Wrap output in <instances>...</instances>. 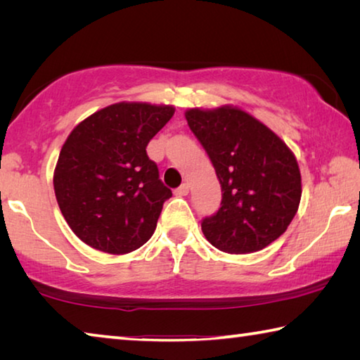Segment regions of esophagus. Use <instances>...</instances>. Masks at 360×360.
<instances>
[{
  "label": "esophagus",
  "instance_id": "esophagus-1",
  "mask_svg": "<svg viewBox=\"0 0 360 360\" xmlns=\"http://www.w3.org/2000/svg\"><path fill=\"white\" fill-rule=\"evenodd\" d=\"M187 193H188V184H187V182H184V184H182L181 187H178V188H176V191H174L176 197H186Z\"/></svg>",
  "mask_w": 360,
  "mask_h": 360
}]
</instances>
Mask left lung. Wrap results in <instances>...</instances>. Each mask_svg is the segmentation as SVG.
<instances>
[{
    "mask_svg": "<svg viewBox=\"0 0 360 360\" xmlns=\"http://www.w3.org/2000/svg\"><path fill=\"white\" fill-rule=\"evenodd\" d=\"M186 119L208 152L224 192L221 208L202 222L206 240L229 254L257 252L278 240L302 198L294 152L238 106L191 108Z\"/></svg>",
    "mask_w": 360,
    "mask_h": 360,
    "instance_id": "obj_1",
    "label": "left lung"
}]
</instances>
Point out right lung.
I'll use <instances>...</instances> for the list:
<instances>
[{
  "label": "right lung",
  "instance_id": "add662e5",
  "mask_svg": "<svg viewBox=\"0 0 360 360\" xmlns=\"http://www.w3.org/2000/svg\"><path fill=\"white\" fill-rule=\"evenodd\" d=\"M174 106L120 101L89 115L60 150L53 191L60 211L85 245L108 254L141 248L172 191L158 179L146 146Z\"/></svg>",
  "mask_w": 360,
  "mask_h": 360
}]
</instances>
